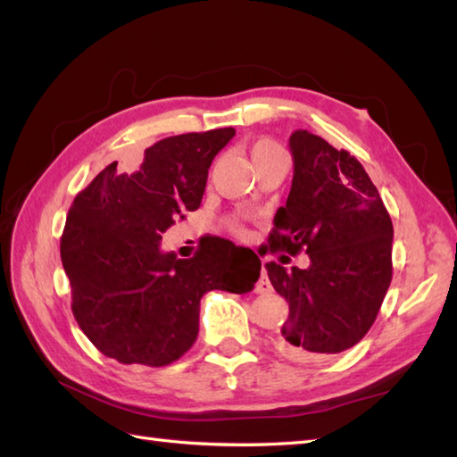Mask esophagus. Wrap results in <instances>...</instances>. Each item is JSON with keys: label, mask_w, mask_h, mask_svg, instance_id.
<instances>
[{"label": "esophagus", "mask_w": 457, "mask_h": 457, "mask_svg": "<svg viewBox=\"0 0 457 457\" xmlns=\"http://www.w3.org/2000/svg\"><path fill=\"white\" fill-rule=\"evenodd\" d=\"M270 289H271V283H270V279H267V273L262 271V277H259V281H257V293H265Z\"/></svg>", "instance_id": "34e87169"}]
</instances>
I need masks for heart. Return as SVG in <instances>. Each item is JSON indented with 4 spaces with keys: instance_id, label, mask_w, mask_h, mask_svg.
Segmentation results:
<instances>
[{
    "instance_id": "b5f03b06",
    "label": "heart",
    "mask_w": 457,
    "mask_h": 457,
    "mask_svg": "<svg viewBox=\"0 0 457 457\" xmlns=\"http://www.w3.org/2000/svg\"><path fill=\"white\" fill-rule=\"evenodd\" d=\"M263 150H279V148L273 146V145H267V142H262V145H257V146L253 148L252 156H253V154H257V152H263Z\"/></svg>"
}]
</instances>
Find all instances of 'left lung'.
<instances>
[{
    "label": "left lung",
    "instance_id": "obj_1",
    "mask_svg": "<svg viewBox=\"0 0 457 457\" xmlns=\"http://www.w3.org/2000/svg\"><path fill=\"white\" fill-rule=\"evenodd\" d=\"M293 182L277 210L271 252L311 259L307 270L265 263L289 319L275 346L297 361L343 353L369 333L392 281V220L377 186L346 150L309 130L289 138Z\"/></svg>",
    "mask_w": 457,
    "mask_h": 457
}]
</instances>
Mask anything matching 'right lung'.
<instances>
[{"instance_id": "obj_1", "label": "right lung", "mask_w": 457, "mask_h": 457, "mask_svg": "<svg viewBox=\"0 0 457 457\" xmlns=\"http://www.w3.org/2000/svg\"><path fill=\"white\" fill-rule=\"evenodd\" d=\"M234 129L168 137L137 172L106 166L69 210L61 262L73 315L98 351L122 364L166 366L195 343L204 293H249L262 262L210 237L190 259L160 249L162 234L200 208L208 170Z\"/></svg>"}]
</instances>
